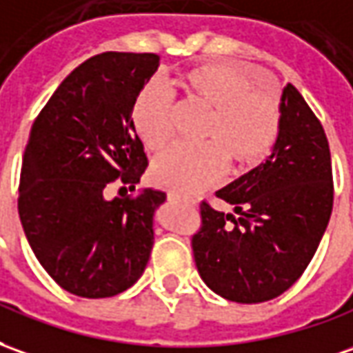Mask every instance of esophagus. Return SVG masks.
I'll list each match as a JSON object with an SVG mask.
<instances>
[{
    "label": "esophagus",
    "mask_w": 353,
    "mask_h": 353,
    "mask_svg": "<svg viewBox=\"0 0 353 353\" xmlns=\"http://www.w3.org/2000/svg\"><path fill=\"white\" fill-rule=\"evenodd\" d=\"M167 198H169V201H188V203H194V200L192 198H186V196H181L179 192H167Z\"/></svg>",
    "instance_id": "1"
}]
</instances>
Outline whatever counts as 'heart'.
Instances as JSON below:
<instances>
[{
    "instance_id": "heart-1",
    "label": "heart",
    "mask_w": 353,
    "mask_h": 353,
    "mask_svg": "<svg viewBox=\"0 0 353 353\" xmlns=\"http://www.w3.org/2000/svg\"><path fill=\"white\" fill-rule=\"evenodd\" d=\"M184 101L208 111L201 140L208 144L174 145L153 165V181L176 192H200L217 184L227 162L246 171L263 163L279 140L281 105L269 92L254 90L246 72L227 63H203L179 77ZM130 121L148 152L159 153L174 136V105L157 84L136 94Z\"/></svg>"
}]
</instances>
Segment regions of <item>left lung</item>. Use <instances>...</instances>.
<instances>
[{
	"instance_id": "left-lung-1",
	"label": "left lung",
	"mask_w": 353,
	"mask_h": 353,
	"mask_svg": "<svg viewBox=\"0 0 353 353\" xmlns=\"http://www.w3.org/2000/svg\"><path fill=\"white\" fill-rule=\"evenodd\" d=\"M281 115L269 159L217 192L238 217L200 205L194 261L203 283L230 302L286 292L310 265L332 213L329 140L292 84L283 90Z\"/></svg>"
}]
</instances>
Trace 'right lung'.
I'll use <instances>...</instances> for the list:
<instances>
[{
    "instance_id": "add662e5",
    "label": "right lung",
    "mask_w": 353,
    "mask_h": 353,
    "mask_svg": "<svg viewBox=\"0 0 353 353\" xmlns=\"http://www.w3.org/2000/svg\"><path fill=\"white\" fill-rule=\"evenodd\" d=\"M157 67L155 53L90 57L61 82L28 136L19 217L40 265L80 298L125 292L152 254L153 213L167 194L126 190L148 167L130 107Z\"/></svg>"
}]
</instances>
